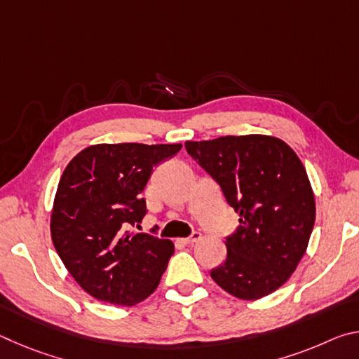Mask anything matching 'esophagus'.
<instances>
[{"instance_id": "esophagus-1", "label": "esophagus", "mask_w": 359, "mask_h": 359, "mask_svg": "<svg viewBox=\"0 0 359 359\" xmlns=\"http://www.w3.org/2000/svg\"><path fill=\"white\" fill-rule=\"evenodd\" d=\"M199 239H201V233L194 231V233L190 236V238L180 239V242H182V244H185V245H191V244H194V242H198Z\"/></svg>"}]
</instances>
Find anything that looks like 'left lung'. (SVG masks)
Listing matches in <instances>:
<instances>
[{"label":"left lung","mask_w":359,"mask_h":359,"mask_svg":"<svg viewBox=\"0 0 359 359\" xmlns=\"http://www.w3.org/2000/svg\"><path fill=\"white\" fill-rule=\"evenodd\" d=\"M185 149L239 214L241 224L224 242L226 259L210 277L239 299L271 294L294 272L313 229L306 168L290 145L271 136L188 141Z\"/></svg>","instance_id":"obj_1"}]
</instances>
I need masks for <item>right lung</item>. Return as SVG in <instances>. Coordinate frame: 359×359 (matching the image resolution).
Returning <instances> with one entry per match:
<instances>
[{"instance_id": "add662e5", "label": "right lung", "mask_w": 359, "mask_h": 359, "mask_svg": "<svg viewBox=\"0 0 359 359\" xmlns=\"http://www.w3.org/2000/svg\"><path fill=\"white\" fill-rule=\"evenodd\" d=\"M180 144H98L72 158L50 218L58 257L81 287L102 302L135 306L160 283L174 244L130 231L147 214L144 187Z\"/></svg>"}]
</instances>
